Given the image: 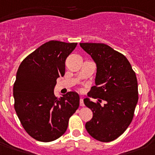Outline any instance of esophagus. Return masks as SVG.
I'll return each mask as SVG.
<instances>
[{
  "instance_id": "1",
  "label": "esophagus",
  "mask_w": 155,
  "mask_h": 155,
  "mask_svg": "<svg viewBox=\"0 0 155 155\" xmlns=\"http://www.w3.org/2000/svg\"><path fill=\"white\" fill-rule=\"evenodd\" d=\"M80 106L81 107H84V100L82 98H81L80 100Z\"/></svg>"
}]
</instances>
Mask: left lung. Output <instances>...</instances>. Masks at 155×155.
<instances>
[{"mask_svg": "<svg viewBox=\"0 0 155 155\" xmlns=\"http://www.w3.org/2000/svg\"><path fill=\"white\" fill-rule=\"evenodd\" d=\"M81 47L97 64L95 86L85 106L93 112V118L85 125L94 138L102 142L116 139L127 129L138 100V81L135 72L124 54L104 43H80ZM102 100L106 104L101 105Z\"/></svg>", "mask_w": 155, "mask_h": 155, "instance_id": "obj_1", "label": "left lung"}]
</instances>
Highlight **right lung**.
I'll return each instance as SVG.
<instances>
[{"label":"right lung","instance_id":"right-lung-1","mask_svg":"<svg viewBox=\"0 0 155 155\" xmlns=\"http://www.w3.org/2000/svg\"><path fill=\"white\" fill-rule=\"evenodd\" d=\"M77 42L51 40L26 56L14 84V109L23 129L42 142L56 140L66 132L71 116L78 109L80 97L70 91L58 98L54 87L65 72V60Z\"/></svg>","mask_w":155,"mask_h":155}]
</instances>
